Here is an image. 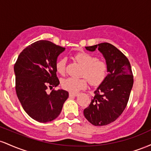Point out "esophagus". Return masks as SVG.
Segmentation results:
<instances>
[{
    "label": "esophagus",
    "mask_w": 151,
    "mask_h": 151,
    "mask_svg": "<svg viewBox=\"0 0 151 151\" xmlns=\"http://www.w3.org/2000/svg\"><path fill=\"white\" fill-rule=\"evenodd\" d=\"M70 97H76V96H77L78 95V93H70Z\"/></svg>",
    "instance_id": "obj_1"
}]
</instances>
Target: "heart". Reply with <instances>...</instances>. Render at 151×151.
I'll return each mask as SVG.
<instances>
[{"mask_svg":"<svg viewBox=\"0 0 151 151\" xmlns=\"http://www.w3.org/2000/svg\"><path fill=\"white\" fill-rule=\"evenodd\" d=\"M74 58L84 67L82 76L88 79L91 85L97 86L104 80L108 72V67L104 62L99 61L96 57L84 52L77 54ZM66 65L67 60L65 58L58 60L55 65L57 72L62 75L65 74ZM61 85L64 89L70 92L77 93L87 86V80L69 77L62 81Z\"/></svg>","mask_w":151,"mask_h":151,"instance_id":"1","label":"heart"}]
</instances>
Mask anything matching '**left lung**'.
I'll list each match as a JSON object with an SVG mask.
<instances>
[{
  "instance_id": "left-lung-1",
  "label": "left lung",
  "mask_w": 151,
  "mask_h": 151,
  "mask_svg": "<svg viewBox=\"0 0 151 151\" xmlns=\"http://www.w3.org/2000/svg\"><path fill=\"white\" fill-rule=\"evenodd\" d=\"M98 49L108 67V74L94 91L91 102L84 115L94 126H106L116 120L127 105L133 84V76L127 58L113 45L107 42L85 47Z\"/></svg>"
}]
</instances>
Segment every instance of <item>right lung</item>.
<instances>
[{"label":"right lung","mask_w":151,"mask_h":151,"mask_svg":"<svg viewBox=\"0 0 151 151\" xmlns=\"http://www.w3.org/2000/svg\"><path fill=\"white\" fill-rule=\"evenodd\" d=\"M65 48L47 40L27 46L19 55L14 66L15 90L25 111L41 123L53 121L60 115L68 91L47 89L60 84L55 67L59 55Z\"/></svg>","instance_id":"right-lung-1"}]
</instances>
